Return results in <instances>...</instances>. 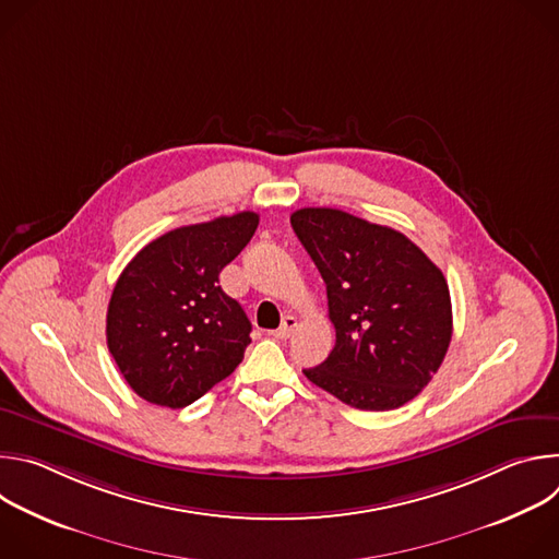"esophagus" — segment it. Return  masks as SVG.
Instances as JSON below:
<instances>
[{"mask_svg": "<svg viewBox=\"0 0 559 559\" xmlns=\"http://www.w3.org/2000/svg\"><path fill=\"white\" fill-rule=\"evenodd\" d=\"M296 328H298L296 316H285V318H283V323H281V328H278L276 332H272V336H274V338H278V341H287V338L296 332Z\"/></svg>", "mask_w": 559, "mask_h": 559, "instance_id": "34e87169", "label": "esophagus"}]
</instances>
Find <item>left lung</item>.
<instances>
[{
    "instance_id": "8db88e82",
    "label": "left lung",
    "mask_w": 559,
    "mask_h": 559,
    "mask_svg": "<svg viewBox=\"0 0 559 559\" xmlns=\"http://www.w3.org/2000/svg\"><path fill=\"white\" fill-rule=\"evenodd\" d=\"M292 227L328 285L336 330L328 360L302 373L349 407H403L429 384L451 343L444 274L405 234L343 210H296Z\"/></svg>"
}]
</instances>
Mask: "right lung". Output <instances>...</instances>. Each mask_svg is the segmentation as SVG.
<instances>
[{
    "label": "right lung",
    "mask_w": 559,
    "mask_h": 559,
    "mask_svg": "<svg viewBox=\"0 0 559 559\" xmlns=\"http://www.w3.org/2000/svg\"><path fill=\"white\" fill-rule=\"evenodd\" d=\"M259 214L238 212L177 227L121 272L108 305V349L143 401L192 405L243 360L252 323L221 285V270L250 243Z\"/></svg>",
    "instance_id": "1"
}]
</instances>
